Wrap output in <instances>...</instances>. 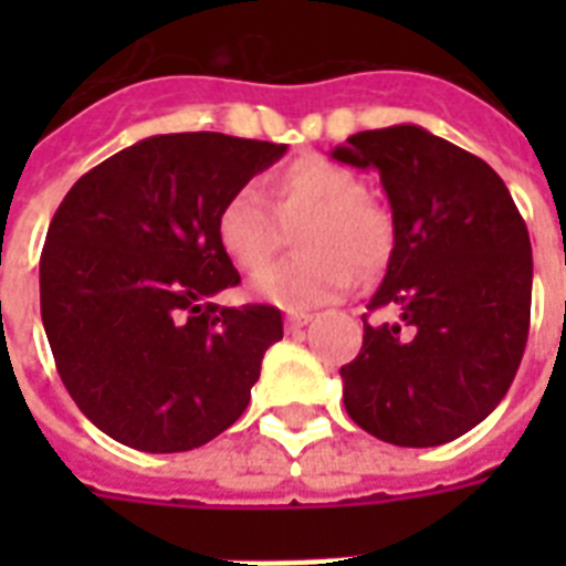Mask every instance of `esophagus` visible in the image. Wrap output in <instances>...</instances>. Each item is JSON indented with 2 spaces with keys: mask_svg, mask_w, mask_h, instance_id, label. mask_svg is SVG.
<instances>
[{
  "mask_svg": "<svg viewBox=\"0 0 566 566\" xmlns=\"http://www.w3.org/2000/svg\"><path fill=\"white\" fill-rule=\"evenodd\" d=\"M311 323V314H302V311H291L287 317H284V328L287 332H300L302 326H308Z\"/></svg>",
  "mask_w": 566,
  "mask_h": 566,
  "instance_id": "1",
  "label": "esophagus"
}]
</instances>
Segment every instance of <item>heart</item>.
Returning <instances> with one entry per match:
<instances>
[{
  "label": "heart",
  "instance_id": "obj_1",
  "mask_svg": "<svg viewBox=\"0 0 566 566\" xmlns=\"http://www.w3.org/2000/svg\"><path fill=\"white\" fill-rule=\"evenodd\" d=\"M287 230L297 232L301 252L265 274ZM213 234L240 273L265 274L255 282L261 300L296 311L353 287L355 270H381L394 249V217L353 170L308 155L275 176L270 202L255 188L234 190L217 211Z\"/></svg>",
  "mask_w": 566,
  "mask_h": 566
}]
</instances>
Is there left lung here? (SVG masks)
<instances>
[{"label":"left lung","instance_id":"obj_1","mask_svg":"<svg viewBox=\"0 0 566 566\" xmlns=\"http://www.w3.org/2000/svg\"><path fill=\"white\" fill-rule=\"evenodd\" d=\"M332 158L376 167L394 211V252L370 326L340 367L344 405L394 447L461 438L509 394L532 317V243L505 181L420 126L358 132Z\"/></svg>","mask_w":566,"mask_h":566}]
</instances>
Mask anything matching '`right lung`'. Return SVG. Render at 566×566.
<instances>
[{"label": "right lung", "instance_id": "obj_1", "mask_svg": "<svg viewBox=\"0 0 566 566\" xmlns=\"http://www.w3.org/2000/svg\"><path fill=\"white\" fill-rule=\"evenodd\" d=\"M284 149L220 132L155 135L84 172L57 205L40 317L57 376L108 438L188 452L247 411L282 311L213 305L240 284L213 220Z\"/></svg>", "mask_w": 566, "mask_h": 566}]
</instances>
